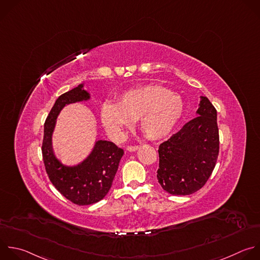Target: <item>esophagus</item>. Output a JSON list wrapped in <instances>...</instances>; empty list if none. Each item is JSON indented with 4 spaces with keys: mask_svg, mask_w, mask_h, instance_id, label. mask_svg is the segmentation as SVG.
Masks as SVG:
<instances>
[{
    "mask_svg": "<svg viewBox=\"0 0 260 260\" xmlns=\"http://www.w3.org/2000/svg\"><path fill=\"white\" fill-rule=\"evenodd\" d=\"M139 148H140V146H128V147H127V151H129V152H135V151H137Z\"/></svg>",
    "mask_w": 260,
    "mask_h": 260,
    "instance_id": "esophagus-1",
    "label": "esophagus"
}]
</instances>
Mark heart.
<instances>
[{
    "label": "heart",
    "mask_w": 260,
    "mask_h": 260,
    "mask_svg": "<svg viewBox=\"0 0 260 260\" xmlns=\"http://www.w3.org/2000/svg\"><path fill=\"white\" fill-rule=\"evenodd\" d=\"M182 97L157 84L140 86L124 92L118 103L106 101L100 109L101 121L113 139H120L135 119L151 140L166 137L184 112Z\"/></svg>",
    "instance_id": "heart-1"
}]
</instances>
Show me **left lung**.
I'll return each mask as SVG.
<instances>
[{
  "mask_svg": "<svg viewBox=\"0 0 260 260\" xmlns=\"http://www.w3.org/2000/svg\"><path fill=\"white\" fill-rule=\"evenodd\" d=\"M197 116L159 146L158 183L171 195H190L200 190L214 169L219 151L217 113L200 96Z\"/></svg>",
  "mask_w": 260,
  "mask_h": 260,
  "instance_id": "obj_1",
  "label": "left lung"
}]
</instances>
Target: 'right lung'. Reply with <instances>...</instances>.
<instances>
[{
    "label": "right lung",
    "instance_id": "1",
    "mask_svg": "<svg viewBox=\"0 0 260 260\" xmlns=\"http://www.w3.org/2000/svg\"><path fill=\"white\" fill-rule=\"evenodd\" d=\"M91 100L84 82L61 95L52 107L44 126L43 159L48 177L55 188L77 205H90L102 200L109 192L123 150L105 140H96L90 154L82 161L67 165L57 157L53 148V134L61 110L70 104Z\"/></svg>",
    "mask_w": 260,
    "mask_h": 260
}]
</instances>
